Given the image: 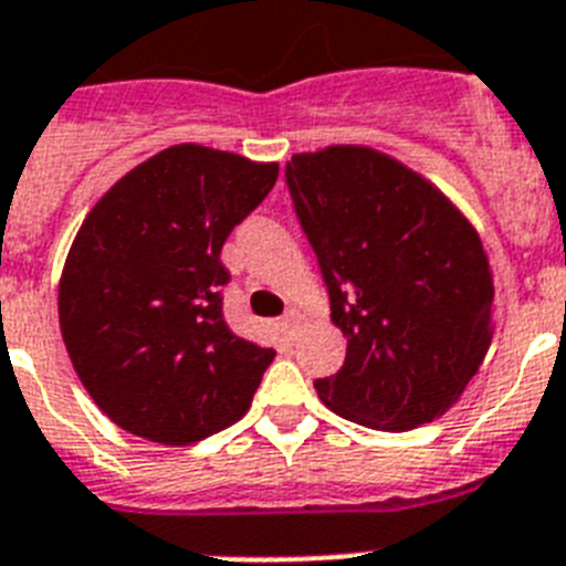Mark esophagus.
I'll return each mask as SVG.
<instances>
[{
  "mask_svg": "<svg viewBox=\"0 0 566 566\" xmlns=\"http://www.w3.org/2000/svg\"><path fill=\"white\" fill-rule=\"evenodd\" d=\"M301 315L297 312H289L283 321H280V326H283V335L289 337V340H294V335H297V329H301Z\"/></svg>",
  "mask_w": 566,
  "mask_h": 566,
  "instance_id": "1",
  "label": "esophagus"
}]
</instances>
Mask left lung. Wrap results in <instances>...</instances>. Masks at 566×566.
Masks as SVG:
<instances>
[{"instance_id": "left-lung-1", "label": "left lung", "mask_w": 566, "mask_h": 566, "mask_svg": "<svg viewBox=\"0 0 566 566\" xmlns=\"http://www.w3.org/2000/svg\"><path fill=\"white\" fill-rule=\"evenodd\" d=\"M286 186L329 289L346 360L315 389L360 427L441 418L492 340V272L470 220L421 174L364 145L294 154Z\"/></svg>"}]
</instances>
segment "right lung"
<instances>
[{
    "label": "right lung",
    "instance_id": "right-lung-1",
    "mask_svg": "<svg viewBox=\"0 0 566 566\" xmlns=\"http://www.w3.org/2000/svg\"><path fill=\"white\" fill-rule=\"evenodd\" d=\"M274 180V163L171 145L85 217L60 329L82 386L125 432L186 447L249 412L274 349L229 329L220 251Z\"/></svg>",
    "mask_w": 566,
    "mask_h": 566
}]
</instances>
